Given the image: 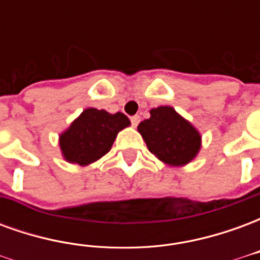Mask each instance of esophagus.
I'll return each mask as SVG.
<instances>
[{"instance_id":"1","label":"esophagus","mask_w":260,"mask_h":260,"mask_svg":"<svg viewBox=\"0 0 260 260\" xmlns=\"http://www.w3.org/2000/svg\"><path fill=\"white\" fill-rule=\"evenodd\" d=\"M139 121H141V117H139V115H134V117H131V124H132V126H138Z\"/></svg>"}]
</instances>
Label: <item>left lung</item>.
I'll return each instance as SVG.
<instances>
[{"instance_id":"1","label":"left lung","mask_w":260,"mask_h":260,"mask_svg":"<svg viewBox=\"0 0 260 260\" xmlns=\"http://www.w3.org/2000/svg\"><path fill=\"white\" fill-rule=\"evenodd\" d=\"M138 131L150 153L173 167L188 164L201 149V134L170 106L152 108L150 118L142 121Z\"/></svg>"}]
</instances>
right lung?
<instances>
[{
	"instance_id": "obj_1",
	"label": "right lung",
	"mask_w": 260,
	"mask_h": 260,
	"mask_svg": "<svg viewBox=\"0 0 260 260\" xmlns=\"http://www.w3.org/2000/svg\"><path fill=\"white\" fill-rule=\"evenodd\" d=\"M122 113L86 108L69 128L59 135V147L67 161L87 166L110 152L119 131L129 126Z\"/></svg>"
}]
</instances>
